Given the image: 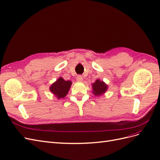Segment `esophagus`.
<instances>
[{"label":"esophagus","mask_w":160,"mask_h":160,"mask_svg":"<svg viewBox=\"0 0 160 160\" xmlns=\"http://www.w3.org/2000/svg\"><path fill=\"white\" fill-rule=\"evenodd\" d=\"M76 80H77V81H78V82H82L83 80V78L81 75H79V76H77Z\"/></svg>","instance_id":"34e87169"}]
</instances>
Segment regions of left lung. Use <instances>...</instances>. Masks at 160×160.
<instances>
[{"instance_id":"left-lung-1","label":"left lung","mask_w":160,"mask_h":160,"mask_svg":"<svg viewBox=\"0 0 160 160\" xmlns=\"http://www.w3.org/2000/svg\"><path fill=\"white\" fill-rule=\"evenodd\" d=\"M92 88L93 94L97 96H100L106 92L107 90V85L102 81L97 80L95 82L92 84Z\"/></svg>"}]
</instances>
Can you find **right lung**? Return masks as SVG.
Listing matches in <instances>:
<instances>
[{"label": "right lung", "mask_w": 160, "mask_h": 160, "mask_svg": "<svg viewBox=\"0 0 160 160\" xmlns=\"http://www.w3.org/2000/svg\"><path fill=\"white\" fill-rule=\"evenodd\" d=\"M72 82L70 81H66L62 78L59 79L50 86V91L58 97V98H64L70 90Z\"/></svg>", "instance_id": "1"}]
</instances>
